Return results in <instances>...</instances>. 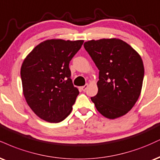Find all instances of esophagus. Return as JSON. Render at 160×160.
<instances>
[{
	"mask_svg": "<svg viewBox=\"0 0 160 160\" xmlns=\"http://www.w3.org/2000/svg\"><path fill=\"white\" fill-rule=\"evenodd\" d=\"M88 84H86V85H84L83 86H82V87H81V89L82 90V91H86V88H88Z\"/></svg>",
	"mask_w": 160,
	"mask_h": 160,
	"instance_id": "obj_1",
	"label": "esophagus"
}]
</instances>
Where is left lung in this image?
<instances>
[{"mask_svg":"<svg viewBox=\"0 0 160 160\" xmlns=\"http://www.w3.org/2000/svg\"><path fill=\"white\" fill-rule=\"evenodd\" d=\"M99 70L98 92L91 98L106 118L124 115L138 99L144 79L143 62L128 43L118 38H102L84 43Z\"/></svg>","mask_w":160,"mask_h":160,"instance_id":"8db88e82","label":"left lung"}]
</instances>
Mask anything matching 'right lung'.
Here are the masks:
<instances>
[{
  "label": "right lung",
  "mask_w": 160,
  "mask_h": 160,
  "mask_svg": "<svg viewBox=\"0 0 160 160\" xmlns=\"http://www.w3.org/2000/svg\"><path fill=\"white\" fill-rule=\"evenodd\" d=\"M83 40L50 39L33 48L21 68L23 93L29 107L51 123L63 121L79 95L71 79L69 62Z\"/></svg>",
  "instance_id": "right-lung-1"
}]
</instances>
